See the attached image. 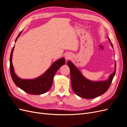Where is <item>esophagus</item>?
<instances>
[{"label": "esophagus", "mask_w": 127, "mask_h": 127, "mask_svg": "<svg viewBox=\"0 0 127 127\" xmlns=\"http://www.w3.org/2000/svg\"><path fill=\"white\" fill-rule=\"evenodd\" d=\"M70 58H71V57H70V56L69 55V54L66 55V56H65V58H66V59L67 60H69V59H70Z\"/></svg>", "instance_id": "obj_1"}]
</instances>
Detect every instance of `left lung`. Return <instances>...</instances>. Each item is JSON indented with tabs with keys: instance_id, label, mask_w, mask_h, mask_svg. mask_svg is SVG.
<instances>
[{
	"instance_id": "1",
	"label": "left lung",
	"mask_w": 127,
	"mask_h": 127,
	"mask_svg": "<svg viewBox=\"0 0 127 127\" xmlns=\"http://www.w3.org/2000/svg\"><path fill=\"white\" fill-rule=\"evenodd\" d=\"M111 45H113L109 39ZM68 66L70 70V78L72 89L79 96L87 99L97 97L105 93L109 89L112 82L116 71V63H115V70L111 74L109 78L105 81L92 82L84 77L77 68L68 61Z\"/></svg>"
}]
</instances>
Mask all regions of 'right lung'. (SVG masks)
Instances as JSON below:
<instances>
[{
  "label": "right lung",
  "mask_w": 127,
  "mask_h": 127,
  "mask_svg": "<svg viewBox=\"0 0 127 127\" xmlns=\"http://www.w3.org/2000/svg\"><path fill=\"white\" fill-rule=\"evenodd\" d=\"M21 32L18 34L15 40V42L20 36ZM14 49V46L11 51L10 56V72L15 85L23 91L30 94L40 95L46 93L51 87L53 77L57 71L65 64L64 58H62L55 61L47 71L39 77L33 79H23L19 78L14 72L12 64V56Z\"/></svg>",
  "instance_id": "obj_1"
}]
</instances>
